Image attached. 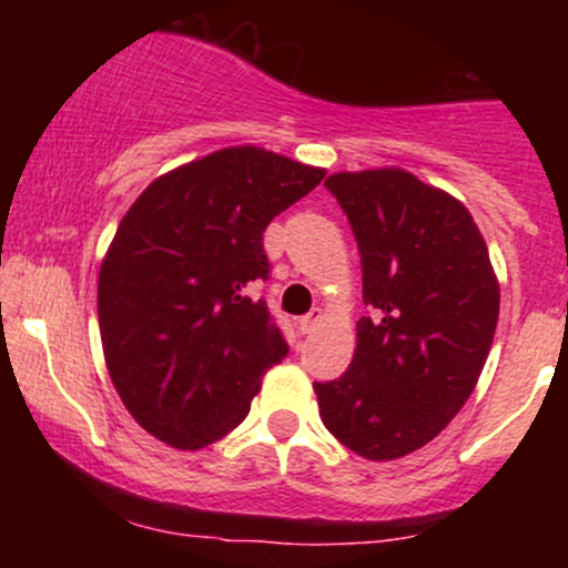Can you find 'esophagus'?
<instances>
[{
  "instance_id": "1",
  "label": "esophagus",
  "mask_w": 568,
  "mask_h": 568,
  "mask_svg": "<svg viewBox=\"0 0 568 568\" xmlns=\"http://www.w3.org/2000/svg\"><path fill=\"white\" fill-rule=\"evenodd\" d=\"M321 321H323V312L321 310H312L310 315H304L302 321H298V331H302V334H312V331H315L317 325H321Z\"/></svg>"
}]
</instances>
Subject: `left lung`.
<instances>
[{
	"instance_id": "1",
	"label": "left lung",
	"mask_w": 568,
	"mask_h": 568,
	"mask_svg": "<svg viewBox=\"0 0 568 568\" xmlns=\"http://www.w3.org/2000/svg\"><path fill=\"white\" fill-rule=\"evenodd\" d=\"M363 264L357 349L315 382L321 419L366 459H400L459 414L478 384L499 317L484 234L459 200L400 168L325 179Z\"/></svg>"
}]
</instances>
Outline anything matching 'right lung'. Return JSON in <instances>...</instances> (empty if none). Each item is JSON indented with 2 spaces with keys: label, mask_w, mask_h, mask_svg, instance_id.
I'll list each match as a JSON object with an SVG mask.
<instances>
[{
  "label": "right lung",
  "mask_w": 568,
  "mask_h": 568,
  "mask_svg": "<svg viewBox=\"0 0 568 568\" xmlns=\"http://www.w3.org/2000/svg\"><path fill=\"white\" fill-rule=\"evenodd\" d=\"M258 146H232L160 175L116 226L98 275V325L116 393L173 448L207 446L251 410L288 355L256 280L264 230L323 181Z\"/></svg>",
  "instance_id": "add662e5"
}]
</instances>
